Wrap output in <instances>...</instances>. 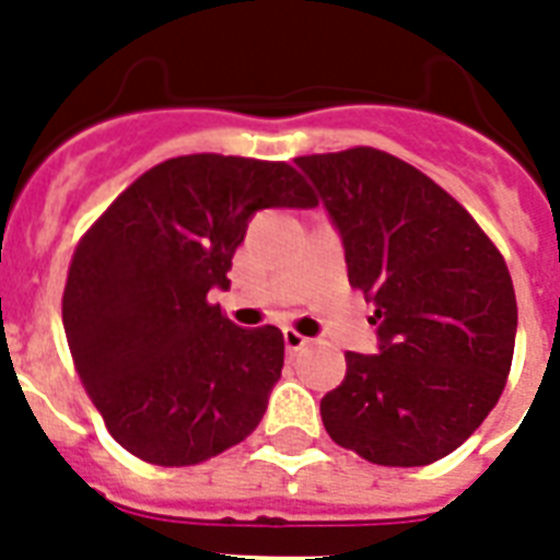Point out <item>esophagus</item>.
Returning <instances> with one entry per match:
<instances>
[{
  "label": "esophagus",
  "instance_id": "1",
  "mask_svg": "<svg viewBox=\"0 0 560 560\" xmlns=\"http://www.w3.org/2000/svg\"><path fill=\"white\" fill-rule=\"evenodd\" d=\"M307 337L305 334L293 331V328H284V346H288V351H302L307 346Z\"/></svg>",
  "mask_w": 560,
  "mask_h": 560
}]
</instances>
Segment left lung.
<instances>
[{
    "instance_id": "obj_1",
    "label": "left lung",
    "mask_w": 560,
    "mask_h": 560,
    "mask_svg": "<svg viewBox=\"0 0 560 560\" xmlns=\"http://www.w3.org/2000/svg\"><path fill=\"white\" fill-rule=\"evenodd\" d=\"M296 165L340 229L381 340V354H346V381L319 404L325 430L374 465L439 462L505 389L517 334L505 258L451 194L392 153L349 148Z\"/></svg>"
}]
</instances>
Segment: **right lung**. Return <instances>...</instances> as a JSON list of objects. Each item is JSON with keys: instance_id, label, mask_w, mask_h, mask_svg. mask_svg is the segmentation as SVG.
<instances>
[{"instance_id": "add662e5", "label": "right lung", "mask_w": 560, "mask_h": 560, "mask_svg": "<svg viewBox=\"0 0 560 560\" xmlns=\"http://www.w3.org/2000/svg\"><path fill=\"white\" fill-rule=\"evenodd\" d=\"M316 206L288 162L191 153L144 171L78 241L63 328L109 435L183 468L235 447L261 421L284 366L276 325L237 328L211 288L258 209Z\"/></svg>"}]
</instances>
